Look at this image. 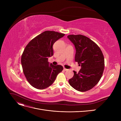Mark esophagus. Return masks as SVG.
Segmentation results:
<instances>
[{
    "label": "esophagus",
    "mask_w": 121,
    "mask_h": 121,
    "mask_svg": "<svg viewBox=\"0 0 121 121\" xmlns=\"http://www.w3.org/2000/svg\"><path fill=\"white\" fill-rule=\"evenodd\" d=\"M64 70L65 71H67L69 70V69H66V68H64Z\"/></svg>",
    "instance_id": "obj_1"
}]
</instances>
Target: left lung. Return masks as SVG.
<instances>
[{"label": "left lung", "instance_id": "8db88e82", "mask_svg": "<svg viewBox=\"0 0 121 121\" xmlns=\"http://www.w3.org/2000/svg\"><path fill=\"white\" fill-rule=\"evenodd\" d=\"M68 38L76 48L75 60L81 65L78 73L74 71L69 82L73 88L85 92L93 88L99 81L104 69L103 53L96 44L82 35H69Z\"/></svg>", "mask_w": 121, "mask_h": 121}]
</instances>
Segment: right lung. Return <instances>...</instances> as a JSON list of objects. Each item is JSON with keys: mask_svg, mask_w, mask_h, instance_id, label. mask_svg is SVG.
<instances>
[{"mask_svg": "<svg viewBox=\"0 0 121 121\" xmlns=\"http://www.w3.org/2000/svg\"><path fill=\"white\" fill-rule=\"evenodd\" d=\"M65 34L46 31L32 39L21 57L23 73L33 87L43 89L52 85L57 75L63 70L61 65L49 64L48 57L53 54L52 46Z\"/></svg>", "mask_w": 121, "mask_h": 121, "instance_id": "1", "label": "right lung"}]
</instances>
